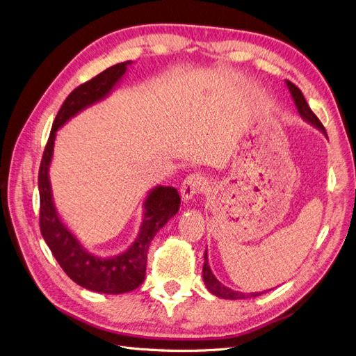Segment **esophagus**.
<instances>
[{"instance_id":"esophagus-1","label":"esophagus","mask_w":356,"mask_h":356,"mask_svg":"<svg viewBox=\"0 0 356 356\" xmlns=\"http://www.w3.org/2000/svg\"><path fill=\"white\" fill-rule=\"evenodd\" d=\"M204 177L202 174H191L188 175L184 182L181 184V197L184 199L186 202L191 200L193 197H196L199 193L203 190L204 187Z\"/></svg>"}]
</instances>
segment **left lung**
<instances>
[{"mask_svg": "<svg viewBox=\"0 0 356 356\" xmlns=\"http://www.w3.org/2000/svg\"><path fill=\"white\" fill-rule=\"evenodd\" d=\"M286 83V88L289 90V95L291 98H293L294 101V105L297 108V113L300 114V117L303 118V120H306L309 124H312L314 127H316L318 131H321L322 134H324L327 136V132H325V127L322 126V123L318 120V117L312 113L310 106L307 105L306 99L303 93H301V90L297 88L296 84H293L291 81L285 80ZM203 282L204 285H207L208 291L211 294L217 296V297H221V298H227V300H243V298H252V297H257L260 296L263 293H241V291H234L229 286L222 285L217 277H215V275L212 273L211 270V266H209V261H208V252L204 251V263H203Z\"/></svg>", "mask_w": 356, "mask_h": 356, "instance_id": "8db88e82", "label": "left lung"}]
</instances>
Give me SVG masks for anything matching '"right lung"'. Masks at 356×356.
Segmentation results:
<instances>
[{"label":"right lung","mask_w":356,"mask_h":356,"mask_svg":"<svg viewBox=\"0 0 356 356\" xmlns=\"http://www.w3.org/2000/svg\"><path fill=\"white\" fill-rule=\"evenodd\" d=\"M132 60L106 68L90 81L74 89L53 122L49 141L38 172L40 229L53 257L75 284L99 294H124L144 282L148 246L157 232L177 215L181 199L175 187L156 186L148 191L143 203L144 218L136 239L115 255H96L86 248L68 225L62 221L53 202L50 165L59 129L72 117L105 99L122 81Z\"/></svg>","instance_id":"obj_1"}]
</instances>
